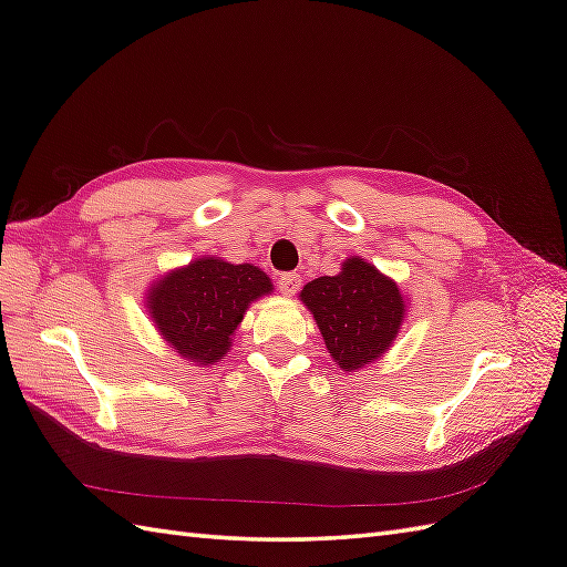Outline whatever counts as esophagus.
Instances as JSON below:
<instances>
[{"mask_svg":"<svg viewBox=\"0 0 567 567\" xmlns=\"http://www.w3.org/2000/svg\"><path fill=\"white\" fill-rule=\"evenodd\" d=\"M300 288V277L296 271H288V274H281L279 277V290L281 293L286 296V298H290L296 293V290Z\"/></svg>","mask_w":567,"mask_h":567,"instance_id":"34e87169","label":"esophagus"}]
</instances>
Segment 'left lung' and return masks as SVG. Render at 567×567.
I'll return each instance as SVG.
<instances>
[{
  "label": "left lung",
  "mask_w": 567,
  "mask_h": 567,
  "mask_svg": "<svg viewBox=\"0 0 567 567\" xmlns=\"http://www.w3.org/2000/svg\"><path fill=\"white\" fill-rule=\"evenodd\" d=\"M326 350L342 371L364 369L398 338L406 302L402 290L362 257H348L336 277H319L300 290Z\"/></svg>",
  "instance_id": "left-lung-1"
}]
</instances>
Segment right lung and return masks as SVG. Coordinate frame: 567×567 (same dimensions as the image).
<instances>
[{
  "label": "right lung",
  "mask_w": 567,
  "mask_h": 567,
  "mask_svg": "<svg viewBox=\"0 0 567 567\" xmlns=\"http://www.w3.org/2000/svg\"><path fill=\"white\" fill-rule=\"evenodd\" d=\"M269 293L271 279L260 267L196 257L148 288L146 310L169 348L194 367H208L229 352L248 305Z\"/></svg>",
  "instance_id": "add662e5"
}]
</instances>
